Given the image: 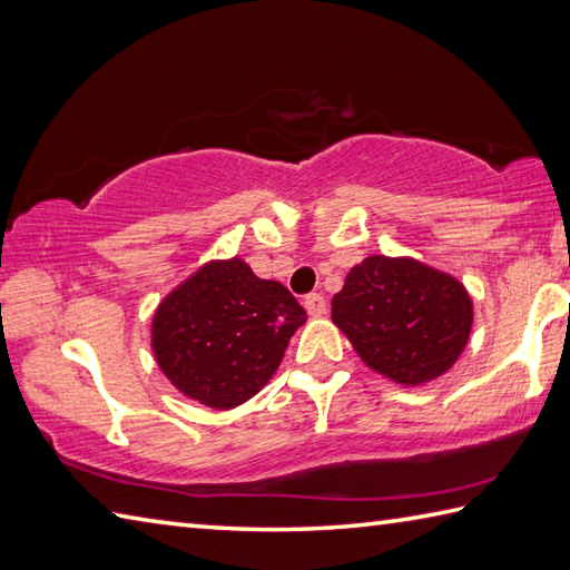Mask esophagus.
<instances>
[{"mask_svg": "<svg viewBox=\"0 0 570 570\" xmlns=\"http://www.w3.org/2000/svg\"><path fill=\"white\" fill-rule=\"evenodd\" d=\"M304 306H306V311L311 313L313 318H321V316H325V311H328V304H325V296H321V294H308L304 298Z\"/></svg>", "mask_w": 570, "mask_h": 570, "instance_id": "esophagus-1", "label": "esophagus"}]
</instances>
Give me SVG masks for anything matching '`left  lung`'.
Instances as JSON below:
<instances>
[{
	"mask_svg": "<svg viewBox=\"0 0 570 570\" xmlns=\"http://www.w3.org/2000/svg\"><path fill=\"white\" fill-rule=\"evenodd\" d=\"M331 318L370 370L399 386H423L463 355L472 298L431 264L372 254L345 276Z\"/></svg>",
	"mask_w": 570,
	"mask_h": 570,
	"instance_id": "8db88e82",
	"label": "left lung"
}]
</instances>
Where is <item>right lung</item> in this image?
I'll return each mask as SVG.
<instances>
[{"label": "right lung", "mask_w": 570, "mask_h": 570, "mask_svg": "<svg viewBox=\"0 0 570 570\" xmlns=\"http://www.w3.org/2000/svg\"><path fill=\"white\" fill-rule=\"evenodd\" d=\"M304 323L284 284L239 257L210 259L156 306L151 350L180 394L227 411L262 392Z\"/></svg>", "instance_id": "obj_1"}]
</instances>
